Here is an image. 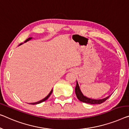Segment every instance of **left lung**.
Listing matches in <instances>:
<instances>
[{
  "label": "left lung",
  "instance_id": "obj_1",
  "mask_svg": "<svg viewBox=\"0 0 129 129\" xmlns=\"http://www.w3.org/2000/svg\"><path fill=\"white\" fill-rule=\"evenodd\" d=\"M75 94L79 100L83 102V103H84L90 104H100L103 103L105 101H106L111 95V94L109 95L108 96V97L104 98L103 99L96 100V99H90V98L86 97V96L83 95V94L82 93L81 90L80 89V87L79 86L78 81H76V86L75 87Z\"/></svg>",
  "mask_w": 129,
  "mask_h": 129
}]
</instances>
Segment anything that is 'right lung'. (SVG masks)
I'll return each instance as SVG.
<instances>
[{
    "label": "right lung",
    "instance_id": "1",
    "mask_svg": "<svg viewBox=\"0 0 129 129\" xmlns=\"http://www.w3.org/2000/svg\"><path fill=\"white\" fill-rule=\"evenodd\" d=\"M32 39V37H30V38H28L27 39H26L25 41L24 42V43H26V42H27L28 41H29L30 40H31ZM22 43H21L20 45L19 46H20V45H21ZM52 91H53V89L51 90L50 91V92L49 93V94H48L47 96H46V97H45V98H44L43 99H42V100H40L39 101H38V102H36V103H30L29 104H32V105H34V104H40V103H42V102H44L45 101H46V100H47L49 99V97H50V95L51 94V93H52Z\"/></svg>",
    "mask_w": 129,
    "mask_h": 129
}]
</instances>
